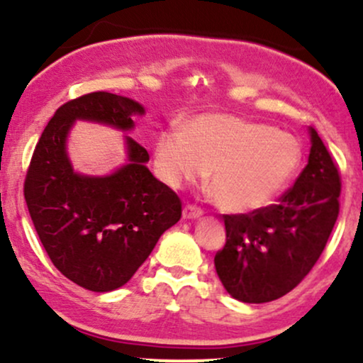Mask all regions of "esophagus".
<instances>
[{"label":"esophagus","mask_w":363,"mask_h":363,"mask_svg":"<svg viewBox=\"0 0 363 363\" xmlns=\"http://www.w3.org/2000/svg\"><path fill=\"white\" fill-rule=\"evenodd\" d=\"M202 214L203 211L197 206H185V208H183V219H199Z\"/></svg>","instance_id":"esophagus-1"}]
</instances>
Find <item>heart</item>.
<instances>
[{
	"mask_svg": "<svg viewBox=\"0 0 363 363\" xmlns=\"http://www.w3.org/2000/svg\"><path fill=\"white\" fill-rule=\"evenodd\" d=\"M299 139L265 123L234 115L207 113L157 135L155 168L169 189L197 182L211 172L219 206L246 214L270 206L301 172Z\"/></svg>",
	"mask_w": 363,
	"mask_h": 363,
	"instance_id": "heart-1",
	"label": "heart"
}]
</instances>
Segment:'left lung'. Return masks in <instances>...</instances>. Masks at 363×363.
Segmentation results:
<instances>
[{
    "instance_id": "1",
    "label": "left lung",
    "mask_w": 363,
    "mask_h": 363,
    "mask_svg": "<svg viewBox=\"0 0 363 363\" xmlns=\"http://www.w3.org/2000/svg\"><path fill=\"white\" fill-rule=\"evenodd\" d=\"M306 168L279 202L250 214H225V245L216 272L234 299L262 304L291 292L316 265L340 212L338 166L311 129Z\"/></svg>"
}]
</instances>
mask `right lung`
Instances as JSON below:
<instances>
[{
	"label": "right lung",
	"mask_w": 363,
	"mask_h": 363,
	"mask_svg": "<svg viewBox=\"0 0 363 363\" xmlns=\"http://www.w3.org/2000/svg\"><path fill=\"white\" fill-rule=\"evenodd\" d=\"M144 108L130 98L93 91L55 110L38 139L23 195L42 246L64 277L93 292L122 287L146 262L166 229L180 220L182 200L156 180L149 155L125 135L129 163L108 177L76 173L66 152L74 121L130 130Z\"/></svg>",
	"instance_id": "1"
}]
</instances>
